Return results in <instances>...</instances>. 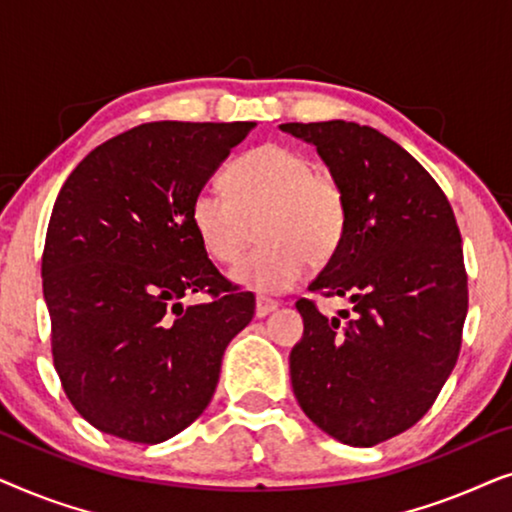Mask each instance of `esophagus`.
I'll list each match as a JSON object with an SVG mask.
<instances>
[{"label":"esophagus","mask_w":512,"mask_h":512,"mask_svg":"<svg viewBox=\"0 0 512 512\" xmlns=\"http://www.w3.org/2000/svg\"><path fill=\"white\" fill-rule=\"evenodd\" d=\"M275 310H277L275 300H270V298H258V300H256V317H258V319L268 317V314L275 312Z\"/></svg>","instance_id":"34e87169"}]
</instances>
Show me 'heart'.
Listing matches in <instances>:
<instances>
[{
  "mask_svg": "<svg viewBox=\"0 0 512 512\" xmlns=\"http://www.w3.org/2000/svg\"><path fill=\"white\" fill-rule=\"evenodd\" d=\"M223 188L195 193L191 223L207 254L226 265L244 254L258 223L263 244L230 272L242 289L263 296L296 289L312 261H328L345 237L340 179L293 146L263 144L242 153L223 172Z\"/></svg>",
  "mask_w": 512,
  "mask_h": 512,
  "instance_id": "obj_1",
  "label": "heart"
}]
</instances>
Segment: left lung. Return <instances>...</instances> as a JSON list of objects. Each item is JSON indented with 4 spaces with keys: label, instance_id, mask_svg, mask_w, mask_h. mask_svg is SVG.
I'll list each match as a JSON object with an SVG mask.
<instances>
[{
    "label": "left lung",
    "instance_id": "left-lung-1",
    "mask_svg": "<svg viewBox=\"0 0 512 512\" xmlns=\"http://www.w3.org/2000/svg\"><path fill=\"white\" fill-rule=\"evenodd\" d=\"M317 146L347 195V230L307 286L352 310L296 307L291 387L307 417L345 445L370 447L417 424L457 363L468 279L457 219L429 172L394 139L347 121L284 123Z\"/></svg>",
    "mask_w": 512,
    "mask_h": 512
}]
</instances>
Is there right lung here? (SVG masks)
I'll use <instances>...</instances> for the list:
<instances>
[{
	"label": "right lung",
	"instance_id": "1",
	"mask_svg": "<svg viewBox=\"0 0 512 512\" xmlns=\"http://www.w3.org/2000/svg\"><path fill=\"white\" fill-rule=\"evenodd\" d=\"M254 128L137 125L90 151L60 188L41 258L53 363L97 431L156 445L212 401L223 352L256 303L207 258L191 202ZM200 290L213 300L184 308Z\"/></svg>",
	"mask_w": 512,
	"mask_h": 512
}]
</instances>
